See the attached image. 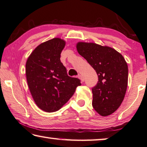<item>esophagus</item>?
I'll return each instance as SVG.
<instances>
[{"instance_id": "obj_1", "label": "esophagus", "mask_w": 147, "mask_h": 147, "mask_svg": "<svg viewBox=\"0 0 147 147\" xmlns=\"http://www.w3.org/2000/svg\"><path fill=\"white\" fill-rule=\"evenodd\" d=\"M78 78H79V79H80L81 82H83V81H84V78H83V76L79 75V76H78Z\"/></svg>"}]
</instances>
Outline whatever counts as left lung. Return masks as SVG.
Returning <instances> with one entry per match:
<instances>
[{"label":"left lung","mask_w":147,"mask_h":147,"mask_svg":"<svg viewBox=\"0 0 147 147\" xmlns=\"http://www.w3.org/2000/svg\"><path fill=\"white\" fill-rule=\"evenodd\" d=\"M76 48L94 69L98 82L92 88V107L103 117L114 113L124 100L128 68L123 56L113 48L92 42H79Z\"/></svg>","instance_id":"1"}]
</instances>
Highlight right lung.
<instances>
[{
  "mask_svg": "<svg viewBox=\"0 0 147 147\" xmlns=\"http://www.w3.org/2000/svg\"><path fill=\"white\" fill-rule=\"evenodd\" d=\"M66 41L55 38L35 48L26 62V77L31 95L37 106L47 113L59 110L81 84L67 74L61 62Z\"/></svg>",
  "mask_w": 147,
  "mask_h": 147,
  "instance_id": "add662e5",
  "label": "right lung"
}]
</instances>
